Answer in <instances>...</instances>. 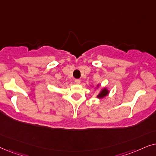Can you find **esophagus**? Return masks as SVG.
<instances>
[{
    "label": "esophagus",
    "mask_w": 156,
    "mask_h": 156,
    "mask_svg": "<svg viewBox=\"0 0 156 156\" xmlns=\"http://www.w3.org/2000/svg\"><path fill=\"white\" fill-rule=\"evenodd\" d=\"M75 83L76 84H80V79H76L75 80Z\"/></svg>",
    "instance_id": "34e87169"
}]
</instances>
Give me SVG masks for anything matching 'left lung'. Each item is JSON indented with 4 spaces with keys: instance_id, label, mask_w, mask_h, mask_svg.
Wrapping results in <instances>:
<instances>
[{
    "instance_id": "obj_1",
    "label": "left lung",
    "mask_w": 156,
    "mask_h": 156,
    "mask_svg": "<svg viewBox=\"0 0 156 156\" xmlns=\"http://www.w3.org/2000/svg\"><path fill=\"white\" fill-rule=\"evenodd\" d=\"M100 86H101V85H100V83H98L96 85V86H95L94 88H99ZM109 93H110V91L108 89V88H106V87H103V88H102L101 90H100V92L97 95L96 98L98 99H102V98H105V96H107V95L109 94Z\"/></svg>"
}]
</instances>
